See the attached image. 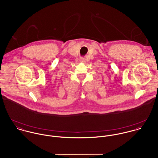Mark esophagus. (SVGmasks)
<instances>
[{"label":"esophagus","instance_id":"obj_1","mask_svg":"<svg viewBox=\"0 0 158 158\" xmlns=\"http://www.w3.org/2000/svg\"><path fill=\"white\" fill-rule=\"evenodd\" d=\"M81 61L82 62H85L86 59H85V58H81Z\"/></svg>","mask_w":158,"mask_h":158}]
</instances>
